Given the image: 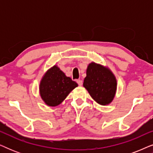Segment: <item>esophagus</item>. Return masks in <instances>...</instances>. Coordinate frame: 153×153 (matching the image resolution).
<instances>
[{
    "instance_id": "1",
    "label": "esophagus",
    "mask_w": 153,
    "mask_h": 153,
    "mask_svg": "<svg viewBox=\"0 0 153 153\" xmlns=\"http://www.w3.org/2000/svg\"><path fill=\"white\" fill-rule=\"evenodd\" d=\"M76 82L79 84V85H81L83 84V81L82 80H81V79H78V80H76Z\"/></svg>"
}]
</instances>
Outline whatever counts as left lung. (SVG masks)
I'll return each mask as SVG.
<instances>
[{
    "label": "left lung",
    "instance_id": "8db88e82",
    "mask_svg": "<svg viewBox=\"0 0 153 153\" xmlns=\"http://www.w3.org/2000/svg\"><path fill=\"white\" fill-rule=\"evenodd\" d=\"M83 85L100 105L109 104L116 95L117 81L115 75L110 69L94 62L88 65Z\"/></svg>",
    "mask_w": 153,
    "mask_h": 153
}]
</instances>
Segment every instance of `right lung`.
I'll return each instance as SVG.
<instances>
[{"label": "right lung", "mask_w": 153, "mask_h": 153, "mask_svg": "<svg viewBox=\"0 0 153 153\" xmlns=\"http://www.w3.org/2000/svg\"><path fill=\"white\" fill-rule=\"evenodd\" d=\"M77 86L75 81L66 76L57 65H54L44 74L39 83V94L47 105L56 106L61 104Z\"/></svg>", "instance_id": "add662e5"}]
</instances>
